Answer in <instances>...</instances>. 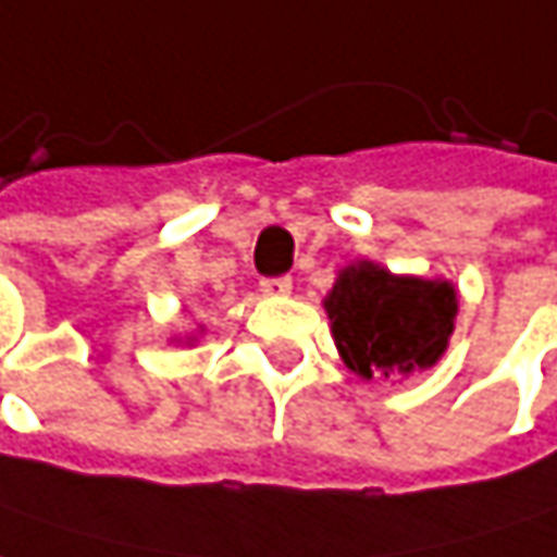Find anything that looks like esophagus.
I'll list each match as a JSON object with an SVG mask.
<instances>
[{
	"mask_svg": "<svg viewBox=\"0 0 557 557\" xmlns=\"http://www.w3.org/2000/svg\"><path fill=\"white\" fill-rule=\"evenodd\" d=\"M261 293L264 296H289V289H293V280L289 277H261Z\"/></svg>",
	"mask_w": 557,
	"mask_h": 557,
	"instance_id": "34e87169",
	"label": "esophagus"
}]
</instances>
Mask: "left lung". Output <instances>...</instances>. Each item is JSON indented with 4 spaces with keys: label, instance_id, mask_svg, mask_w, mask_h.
Segmentation results:
<instances>
[{
    "label": "left lung",
    "instance_id": "8db88e82",
    "mask_svg": "<svg viewBox=\"0 0 557 557\" xmlns=\"http://www.w3.org/2000/svg\"><path fill=\"white\" fill-rule=\"evenodd\" d=\"M343 361L361 376L433 368L446 351L458 299L446 280L396 277L376 264H351L324 299Z\"/></svg>",
    "mask_w": 557,
    "mask_h": 557
}]
</instances>
